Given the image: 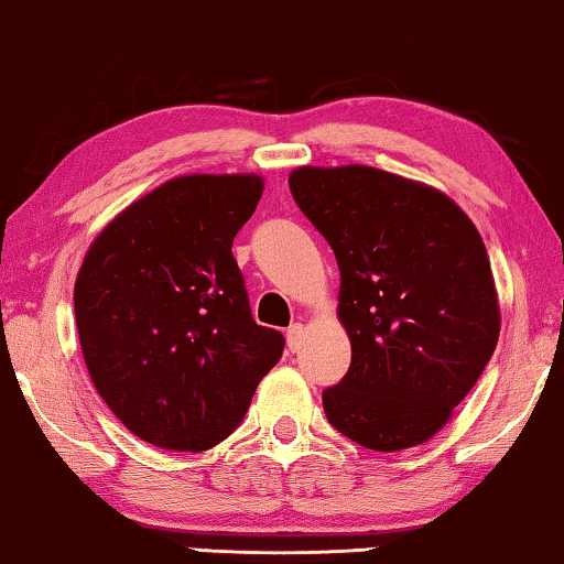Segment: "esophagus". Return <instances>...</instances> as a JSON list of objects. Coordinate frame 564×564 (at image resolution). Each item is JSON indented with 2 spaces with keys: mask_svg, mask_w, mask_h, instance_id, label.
I'll list each match as a JSON object with an SVG mask.
<instances>
[{
  "mask_svg": "<svg viewBox=\"0 0 564 564\" xmlns=\"http://www.w3.org/2000/svg\"><path fill=\"white\" fill-rule=\"evenodd\" d=\"M303 338H305L303 323H292V326L288 328V346H290V351H300V346H303Z\"/></svg>",
  "mask_w": 564,
  "mask_h": 564,
  "instance_id": "1",
  "label": "esophagus"
}]
</instances>
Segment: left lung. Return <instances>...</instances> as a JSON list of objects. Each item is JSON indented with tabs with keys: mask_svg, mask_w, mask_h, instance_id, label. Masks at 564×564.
Returning <instances> with one entry per match:
<instances>
[{
	"mask_svg": "<svg viewBox=\"0 0 564 564\" xmlns=\"http://www.w3.org/2000/svg\"><path fill=\"white\" fill-rule=\"evenodd\" d=\"M290 192L341 272L351 365L323 390L326 419L375 452L429 442L475 388L500 334L475 223L436 187L365 164L297 166Z\"/></svg>",
	"mask_w": 564,
	"mask_h": 564,
	"instance_id": "left-lung-1",
	"label": "left lung"
}]
</instances>
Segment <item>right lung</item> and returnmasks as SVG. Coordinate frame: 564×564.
Instances as JSON below:
<instances>
[{
  "instance_id": "1",
  "label": "right lung",
  "mask_w": 564,
  "mask_h": 564,
  "mask_svg": "<svg viewBox=\"0 0 564 564\" xmlns=\"http://www.w3.org/2000/svg\"><path fill=\"white\" fill-rule=\"evenodd\" d=\"M259 174H187L151 189L91 241L74 284L84 365L143 442L205 452L234 434L282 357L251 318L234 238L257 210Z\"/></svg>"
}]
</instances>
